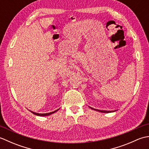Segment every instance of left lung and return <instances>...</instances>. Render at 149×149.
I'll use <instances>...</instances> for the list:
<instances>
[{
    "mask_svg": "<svg viewBox=\"0 0 149 149\" xmlns=\"http://www.w3.org/2000/svg\"><path fill=\"white\" fill-rule=\"evenodd\" d=\"M91 109H93V110H95V111H99V112H101V113H112V112H114L115 111H103V110H98V109H93V108H91Z\"/></svg>",
    "mask_w": 149,
    "mask_h": 149,
    "instance_id": "8db88e82",
    "label": "left lung"
}]
</instances>
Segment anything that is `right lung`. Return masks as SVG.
<instances>
[{"label": "right lung", "mask_w": 149, "mask_h": 149, "mask_svg": "<svg viewBox=\"0 0 149 149\" xmlns=\"http://www.w3.org/2000/svg\"><path fill=\"white\" fill-rule=\"evenodd\" d=\"M58 110H59V109H57V110H56V111H52V112H50V113H35V112L31 111H31V113H32L33 114H34V115H37V116H49V115H52V114L54 113H55V112H56V111H58Z\"/></svg>", "instance_id": "right-lung-1"}]
</instances>
